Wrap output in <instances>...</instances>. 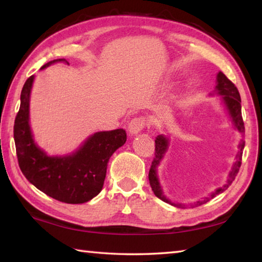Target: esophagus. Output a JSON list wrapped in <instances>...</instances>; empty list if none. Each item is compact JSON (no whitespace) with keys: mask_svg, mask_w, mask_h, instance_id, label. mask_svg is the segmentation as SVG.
I'll return each mask as SVG.
<instances>
[{"mask_svg":"<svg viewBox=\"0 0 262 262\" xmlns=\"http://www.w3.org/2000/svg\"><path fill=\"white\" fill-rule=\"evenodd\" d=\"M145 126V120L144 118L142 117H136L134 119H132L130 122L128 123V130L132 135H135L137 133H140L142 129H143Z\"/></svg>","mask_w":262,"mask_h":262,"instance_id":"esophagus-1","label":"esophagus"}]
</instances>
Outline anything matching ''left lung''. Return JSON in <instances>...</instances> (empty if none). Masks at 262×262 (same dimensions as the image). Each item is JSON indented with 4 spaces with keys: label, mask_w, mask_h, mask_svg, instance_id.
Wrapping results in <instances>:
<instances>
[{
    "label": "left lung",
    "mask_w": 262,
    "mask_h": 262,
    "mask_svg": "<svg viewBox=\"0 0 262 262\" xmlns=\"http://www.w3.org/2000/svg\"><path fill=\"white\" fill-rule=\"evenodd\" d=\"M215 91L222 96V100H223V104L228 110V113L230 115V118H231L234 128L241 132L242 134H244V133H245V126H244V121L242 117V99H241V95H239L238 89L223 73L220 72L217 74V85L215 88ZM167 147H168L167 137H165L163 134L158 135L156 137V140H155V157L151 163V167H150V171H149V183L154 190V194L156 195L158 199H161L162 201L170 203V205L176 206V207H184L181 206L180 203H173L168 200V199H166L158 181L157 167L163 159L164 155H165ZM244 147H245V142L242 140L241 143H239V151L236 156V162H234L231 171H230L228 180L227 183H225V185H223L220 188H217L215 192H212L208 198H205L201 201L195 202L194 206H201L203 203L211 200V199L215 198L217 194L224 192V190L232 184V181L234 180V178H236V176L238 173L239 167L242 165V156H243Z\"/></svg>",
    "instance_id": "1"
}]
</instances>
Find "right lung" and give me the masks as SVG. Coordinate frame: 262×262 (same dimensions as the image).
Returning <instances> with one entry per match:
<instances>
[{"label": "right lung", "instance_id": "obj_1", "mask_svg": "<svg viewBox=\"0 0 262 262\" xmlns=\"http://www.w3.org/2000/svg\"><path fill=\"white\" fill-rule=\"evenodd\" d=\"M56 59L47 62L50 67ZM34 76H30L21 89L20 106L16 115L14 139L21 172L31 184L48 196L64 203L90 201L103 188L107 163L114 151L126 143L123 129L97 132L88 137L78 150L67 156H48L33 140L30 128V94Z\"/></svg>", "mask_w": 262, "mask_h": 262}]
</instances>
